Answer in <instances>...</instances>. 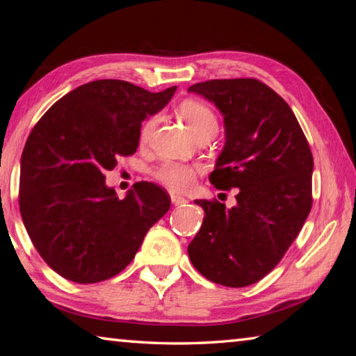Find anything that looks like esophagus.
<instances>
[{"instance_id": "34e87169", "label": "esophagus", "mask_w": 356, "mask_h": 356, "mask_svg": "<svg viewBox=\"0 0 356 356\" xmlns=\"http://www.w3.org/2000/svg\"><path fill=\"white\" fill-rule=\"evenodd\" d=\"M171 201L174 206H184V204L188 202L184 196H179V195H171Z\"/></svg>"}]
</instances>
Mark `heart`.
Wrapping results in <instances>:
<instances>
[{"mask_svg": "<svg viewBox=\"0 0 356 356\" xmlns=\"http://www.w3.org/2000/svg\"><path fill=\"white\" fill-rule=\"evenodd\" d=\"M179 113L186 120V124L190 125V129L196 136L207 134V131H215L216 134V130H218L216 114L213 113L212 108L202 104V102L185 100L179 105ZM156 120H159L156 114L144 120L140 129L141 143H146L149 140L150 134H152L156 125ZM197 171H200V166L197 165L170 160L155 168L154 177L172 191H186L196 182Z\"/></svg>", "mask_w": 356, "mask_h": 356, "instance_id": "b5f03b06", "label": "heart"}]
</instances>
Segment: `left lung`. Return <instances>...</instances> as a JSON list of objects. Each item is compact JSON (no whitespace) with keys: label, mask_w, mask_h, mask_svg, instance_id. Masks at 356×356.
Segmentation results:
<instances>
[{"label":"left lung","mask_w":356,"mask_h":356,"mask_svg":"<svg viewBox=\"0 0 356 356\" xmlns=\"http://www.w3.org/2000/svg\"><path fill=\"white\" fill-rule=\"evenodd\" d=\"M225 116L226 144L209 180L238 188L237 206L197 200L200 232L191 264L216 284L261 281L284 257L312 207V152L291 106L256 78L209 80L190 86Z\"/></svg>","instance_id":"1"}]
</instances>
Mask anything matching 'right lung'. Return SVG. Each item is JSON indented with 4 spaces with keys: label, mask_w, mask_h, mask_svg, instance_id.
<instances>
[{
    "label": "right lung",
    "mask_w": 356,
    "mask_h": 356,
    "mask_svg": "<svg viewBox=\"0 0 356 356\" xmlns=\"http://www.w3.org/2000/svg\"><path fill=\"white\" fill-rule=\"evenodd\" d=\"M176 89L149 92L122 80L91 81L34 125L20 161V213L35 250L63 278L92 284L116 276L170 210L161 186L138 182L119 200L104 172L136 152L141 122Z\"/></svg>",
    "instance_id": "right-lung-1"
}]
</instances>
